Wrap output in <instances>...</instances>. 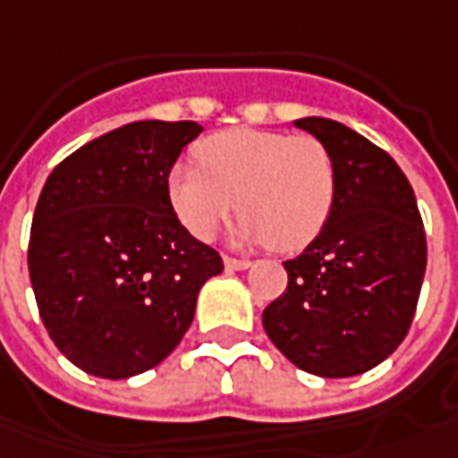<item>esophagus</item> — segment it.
Returning <instances> with one entry per match:
<instances>
[{
  "mask_svg": "<svg viewBox=\"0 0 458 458\" xmlns=\"http://www.w3.org/2000/svg\"><path fill=\"white\" fill-rule=\"evenodd\" d=\"M224 267H226L229 271H242V269H249V267H251V261L234 259V257H224Z\"/></svg>",
  "mask_w": 458,
  "mask_h": 458,
  "instance_id": "1",
  "label": "esophagus"
}]
</instances>
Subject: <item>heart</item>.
<instances>
[{
    "mask_svg": "<svg viewBox=\"0 0 458 458\" xmlns=\"http://www.w3.org/2000/svg\"><path fill=\"white\" fill-rule=\"evenodd\" d=\"M336 164L311 134L276 129H226L201 139L197 164L176 162L166 174V201L199 242H211L234 209L239 236L296 251L329 222Z\"/></svg>",
    "mask_w": 458,
    "mask_h": 458,
    "instance_id": "heart-1",
    "label": "heart"
}]
</instances>
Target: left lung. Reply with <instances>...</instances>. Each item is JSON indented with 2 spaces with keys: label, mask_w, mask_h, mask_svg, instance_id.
Returning a JSON list of instances; mask_svg holds the SVG:
<instances>
[{
  "label": "left lung",
  "mask_w": 458,
  "mask_h": 458,
  "mask_svg": "<svg viewBox=\"0 0 458 458\" xmlns=\"http://www.w3.org/2000/svg\"><path fill=\"white\" fill-rule=\"evenodd\" d=\"M296 127L329 147L336 199L319 236L284 261L286 292L264 309L274 346L309 374L344 379L381 364L403 342L427 271V234L399 164L334 119Z\"/></svg>",
  "instance_id": "left-lung-1"
}]
</instances>
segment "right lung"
Listing matches in <instances>:
<instances>
[{
  "instance_id": "right-lung-1",
  "label": "right lung",
  "mask_w": 458,
  "mask_h": 458,
  "mask_svg": "<svg viewBox=\"0 0 458 458\" xmlns=\"http://www.w3.org/2000/svg\"><path fill=\"white\" fill-rule=\"evenodd\" d=\"M197 122H131L56 164L30 234V279L44 327L87 374L129 379L162 364L194 319L199 289L222 274L216 249L179 224L166 174Z\"/></svg>"
}]
</instances>
